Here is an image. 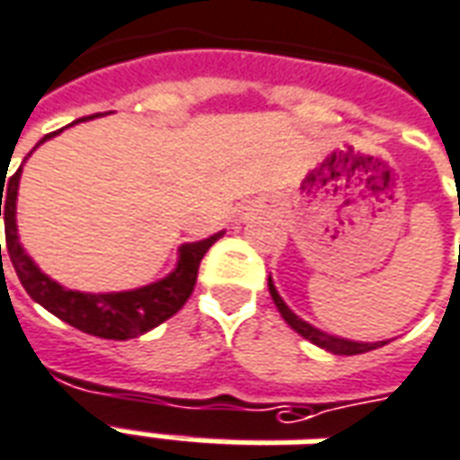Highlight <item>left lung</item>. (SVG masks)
Instances as JSON below:
<instances>
[{
    "label": "left lung",
    "mask_w": 460,
    "mask_h": 460,
    "mask_svg": "<svg viewBox=\"0 0 460 460\" xmlns=\"http://www.w3.org/2000/svg\"><path fill=\"white\" fill-rule=\"evenodd\" d=\"M269 294H271V298H274L276 308H279V314L284 316V321L291 326V329L296 331V333H301L304 339H308L311 343H316V346H321V349H326V351L331 353H339V356H356V353H366V351H374V349H378V346H384V343L388 341H378V343H358V341H349V339H339V336H329V333H323V331L314 329L311 323H306V321H301L291 311V308L286 306L284 298L279 296V291H276L274 281L269 279Z\"/></svg>",
    "instance_id": "1"
}]
</instances>
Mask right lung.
Here are the masks:
<instances>
[{"instance_id":"1","label":"right lung","mask_w":460,"mask_h":460,"mask_svg":"<svg viewBox=\"0 0 460 460\" xmlns=\"http://www.w3.org/2000/svg\"><path fill=\"white\" fill-rule=\"evenodd\" d=\"M59 131H51L41 141L51 139ZM19 176H22V166L9 181L2 176V181H6V186L2 184L0 189V217L4 214L6 252H9V259H12V266L17 271L19 281L27 288L29 296L34 298L37 304H41L47 311H51L57 319L66 321L74 329L99 336V339H114V341L137 339V336L152 331L154 326H159L166 319H172L194 291L199 263L204 259V253L221 239V234H214V236L197 241V243H184L179 249V263H176L174 271L162 281H156V284L141 286V288H134V291H121V294H82V291H72V288H64L57 281H51L47 274H41L40 266L29 259L24 249H22V243H19L17 219H14Z\"/></svg>"}]
</instances>
